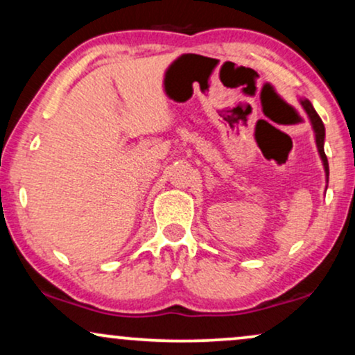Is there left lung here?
<instances>
[{"label": "left lung", "instance_id": "8db88e82", "mask_svg": "<svg viewBox=\"0 0 355 355\" xmlns=\"http://www.w3.org/2000/svg\"><path fill=\"white\" fill-rule=\"evenodd\" d=\"M299 101H300V105H302V108L305 110V113H307L309 120H311V125H312V130H313V135H315L317 152H319V157H320V160H322V165H324L325 182H329V162H327V157H325V152H324L325 126H324V123H322L320 116L317 115L315 110H313L311 101H309L307 98H300Z\"/></svg>", "mask_w": 355, "mask_h": 355}]
</instances>
